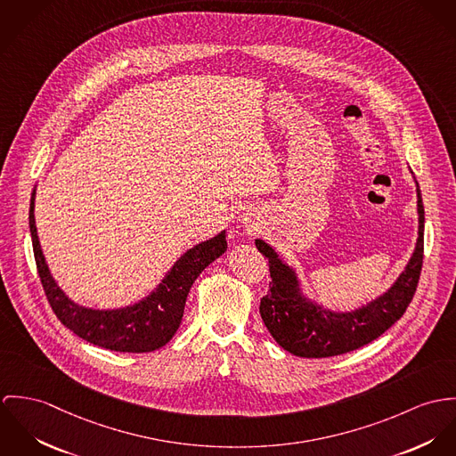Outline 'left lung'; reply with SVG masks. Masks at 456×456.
<instances>
[{
	"label": "left lung",
	"instance_id": "1",
	"mask_svg": "<svg viewBox=\"0 0 456 456\" xmlns=\"http://www.w3.org/2000/svg\"><path fill=\"white\" fill-rule=\"evenodd\" d=\"M416 192L419 225L411 260L387 294L350 313H334L309 303L299 290L296 273L265 241L255 240L258 252L269 260L273 278L267 296L260 299V316L281 348L304 358L348 354L379 338L404 314L414 297L423 265L425 211L419 189Z\"/></svg>",
	"mask_w": 456,
	"mask_h": 456
}]
</instances>
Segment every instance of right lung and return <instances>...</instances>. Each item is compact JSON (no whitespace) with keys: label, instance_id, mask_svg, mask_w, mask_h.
Wrapping results in <instances>:
<instances>
[{"label":"right lung","instance_id":"add662e5","mask_svg":"<svg viewBox=\"0 0 456 456\" xmlns=\"http://www.w3.org/2000/svg\"><path fill=\"white\" fill-rule=\"evenodd\" d=\"M29 231L40 281L52 311L64 327L91 345L124 354H147L162 348L178 330L185 301L198 276L227 250L225 231L183 253L152 294L122 309H89L64 296L51 276L35 225V191L29 204Z\"/></svg>","mask_w":456,"mask_h":456}]
</instances>
